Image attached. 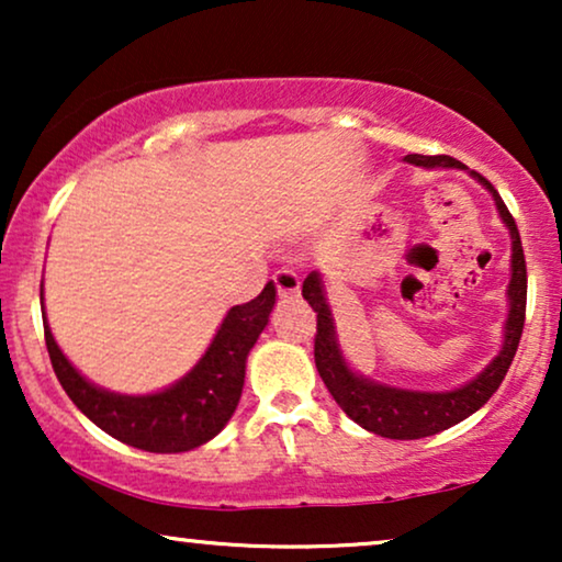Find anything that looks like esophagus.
<instances>
[{
    "label": "esophagus",
    "instance_id": "1",
    "mask_svg": "<svg viewBox=\"0 0 562 562\" xmlns=\"http://www.w3.org/2000/svg\"><path fill=\"white\" fill-rule=\"evenodd\" d=\"M273 283H276V291H279L281 299H296L299 291H302V279H299V273L289 271V268L276 271Z\"/></svg>",
    "mask_w": 562,
    "mask_h": 562
}]
</instances>
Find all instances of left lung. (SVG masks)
I'll return each mask as SVG.
<instances>
[{
    "label": "left lung",
    "mask_w": 562,
    "mask_h": 562,
    "mask_svg": "<svg viewBox=\"0 0 562 562\" xmlns=\"http://www.w3.org/2000/svg\"><path fill=\"white\" fill-rule=\"evenodd\" d=\"M406 164L422 166V168H468L460 160L450 156H412L404 158ZM481 187L488 189L494 196V204L498 210V217L509 229L512 235V279L506 286V299H509V314L504 322V342L496 358L483 368V371L471 379L463 386L450 391H412V389H396L389 383H379L368 375H360L352 371L340 350V340H337V327L333 317V306L327 302L325 281H322L319 271H312L304 279L302 296L310 302V306L317 312V335H314V363L325 381V386L340 409L348 417L360 425L368 432L389 437V440H419V437H429L442 432L458 422L471 417L479 412L496 389L502 386L506 371H509L514 352L519 348L521 327H525V310H527V266H525V250H521V237L517 229V222L506 210V204L498 196V191L491 187V181L483 179L481 173L468 171Z\"/></svg>",
    "instance_id": "left-lung-1"
}]
</instances>
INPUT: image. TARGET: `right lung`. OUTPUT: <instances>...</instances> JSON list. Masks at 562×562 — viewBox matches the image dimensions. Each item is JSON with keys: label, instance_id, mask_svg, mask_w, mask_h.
<instances>
[{"label": "right lung", "instance_id": "right-lung-1", "mask_svg": "<svg viewBox=\"0 0 562 562\" xmlns=\"http://www.w3.org/2000/svg\"><path fill=\"white\" fill-rule=\"evenodd\" d=\"M273 304L276 286L268 281L252 302L237 304L225 314L199 363L156 394H117L83 379L60 352L43 314L45 345L60 386L99 429L137 450L187 452L217 437L235 414L248 352L266 329Z\"/></svg>", "mask_w": 562, "mask_h": 562}]
</instances>
